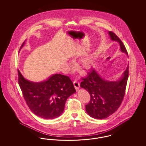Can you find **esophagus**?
I'll return each mask as SVG.
<instances>
[{
    "label": "esophagus",
    "instance_id": "obj_1",
    "mask_svg": "<svg viewBox=\"0 0 146 146\" xmlns=\"http://www.w3.org/2000/svg\"><path fill=\"white\" fill-rule=\"evenodd\" d=\"M73 84H74V86L76 89V90H78L79 89V88H80V83H79V82L78 80H75L73 82Z\"/></svg>",
    "mask_w": 146,
    "mask_h": 146
}]
</instances>
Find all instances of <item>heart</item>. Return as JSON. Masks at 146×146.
<instances>
[{
  "mask_svg": "<svg viewBox=\"0 0 146 146\" xmlns=\"http://www.w3.org/2000/svg\"><path fill=\"white\" fill-rule=\"evenodd\" d=\"M92 63V60L90 58L85 59L83 61V66L85 68H89Z\"/></svg>",
  "mask_w": 146,
  "mask_h": 146,
  "instance_id": "heart-1",
  "label": "heart"
}]
</instances>
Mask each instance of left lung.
Masks as SVG:
<instances>
[{
  "label": "left lung",
  "instance_id": "1",
  "mask_svg": "<svg viewBox=\"0 0 146 146\" xmlns=\"http://www.w3.org/2000/svg\"><path fill=\"white\" fill-rule=\"evenodd\" d=\"M108 33L111 40L119 42L121 51L128 56L125 45L118 36L111 31ZM128 76L129 66L122 77L116 82L104 80L96 70L92 68L80 83L81 88L88 91L90 95L89 104L85 105L87 113L97 119L107 118L113 114L120 107L124 97Z\"/></svg>",
  "mask_w": 146,
  "mask_h": 146
}]
</instances>
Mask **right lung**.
<instances>
[{"instance_id":"add662e5","label":"right lung","mask_w":146,"mask_h":146,"mask_svg":"<svg viewBox=\"0 0 146 146\" xmlns=\"http://www.w3.org/2000/svg\"><path fill=\"white\" fill-rule=\"evenodd\" d=\"M18 76L19 84L28 107L36 115L43 119H51L60 116L67 99L76 92L70 78L60 74H54L39 83L26 79L19 70Z\"/></svg>"}]
</instances>
